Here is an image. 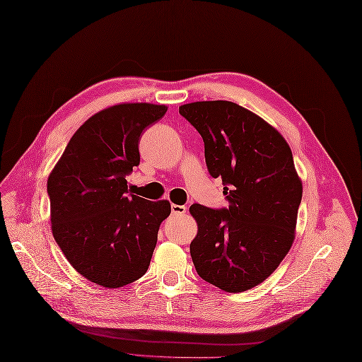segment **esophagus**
Segmentation results:
<instances>
[{
    "label": "esophagus",
    "mask_w": 362,
    "mask_h": 362,
    "mask_svg": "<svg viewBox=\"0 0 362 362\" xmlns=\"http://www.w3.org/2000/svg\"><path fill=\"white\" fill-rule=\"evenodd\" d=\"M170 211H172V214H174V215H182V214L187 212V206H184V204H172L170 206Z\"/></svg>",
    "instance_id": "obj_1"
}]
</instances>
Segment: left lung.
<instances>
[{
	"label": "left lung",
	"mask_w": 362,
	"mask_h": 362,
	"mask_svg": "<svg viewBox=\"0 0 362 362\" xmlns=\"http://www.w3.org/2000/svg\"><path fill=\"white\" fill-rule=\"evenodd\" d=\"M202 135L209 174L221 178L228 208L192 204L197 235L190 245L200 277L230 293L267 280L295 240L302 181L283 135L231 101L180 107Z\"/></svg>",
	"instance_id": "8db88e82"
}]
</instances>
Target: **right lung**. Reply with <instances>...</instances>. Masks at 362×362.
Masks as SVG:
<instances>
[{
	"label": "right lung",
	"mask_w": 362,
	"mask_h": 362,
	"mask_svg": "<svg viewBox=\"0 0 362 362\" xmlns=\"http://www.w3.org/2000/svg\"><path fill=\"white\" fill-rule=\"evenodd\" d=\"M163 105L125 103L91 116L51 170V230L66 259L85 279L109 288L146 274L168 200L132 194L127 175L140 165L141 132L166 113Z\"/></svg>",
	"instance_id": "obj_1"
}]
</instances>
